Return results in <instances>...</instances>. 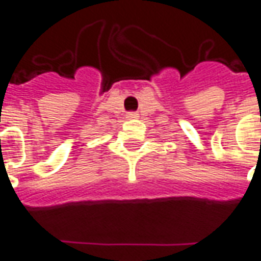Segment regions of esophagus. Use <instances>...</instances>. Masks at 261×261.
Listing matches in <instances>:
<instances>
[{
    "label": "esophagus",
    "mask_w": 261,
    "mask_h": 261,
    "mask_svg": "<svg viewBox=\"0 0 261 261\" xmlns=\"http://www.w3.org/2000/svg\"><path fill=\"white\" fill-rule=\"evenodd\" d=\"M126 116L129 118V119H134V118H138L139 114H138V112H135V111H130V112H127Z\"/></svg>",
    "instance_id": "obj_1"
}]
</instances>
